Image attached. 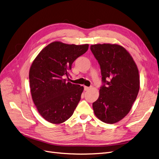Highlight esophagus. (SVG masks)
<instances>
[{"mask_svg": "<svg viewBox=\"0 0 159 159\" xmlns=\"http://www.w3.org/2000/svg\"><path fill=\"white\" fill-rule=\"evenodd\" d=\"M89 89H90L89 87H87V86H84V90H85V91H88V90H89Z\"/></svg>", "mask_w": 159, "mask_h": 159, "instance_id": "34e87169", "label": "esophagus"}]
</instances>
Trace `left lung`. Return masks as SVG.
Masks as SVG:
<instances>
[{"mask_svg":"<svg viewBox=\"0 0 159 159\" xmlns=\"http://www.w3.org/2000/svg\"><path fill=\"white\" fill-rule=\"evenodd\" d=\"M90 49L100 66L103 83L93 103L94 113L105 123H115L126 116L136 100L140 88L138 68L121 46L99 44Z\"/></svg>","mask_w":159,"mask_h":159,"instance_id":"obj_1","label":"left lung"}]
</instances>
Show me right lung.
<instances>
[{
    "label": "right lung",
    "instance_id": "add662e5",
    "mask_svg": "<svg viewBox=\"0 0 159 159\" xmlns=\"http://www.w3.org/2000/svg\"><path fill=\"white\" fill-rule=\"evenodd\" d=\"M88 44L54 42L33 61L29 71L32 100L41 116L51 123L65 122L80 102L84 87L68 82L73 62L88 51Z\"/></svg>",
    "mask_w": 159,
    "mask_h": 159
}]
</instances>
